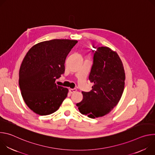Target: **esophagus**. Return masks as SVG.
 <instances>
[{"label": "esophagus", "mask_w": 155, "mask_h": 155, "mask_svg": "<svg viewBox=\"0 0 155 155\" xmlns=\"http://www.w3.org/2000/svg\"><path fill=\"white\" fill-rule=\"evenodd\" d=\"M76 91H77V89H70V90H69V92H70V93H71V94L74 93L76 92Z\"/></svg>", "instance_id": "esophagus-1"}]
</instances>
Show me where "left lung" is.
<instances>
[{"label":"left lung","mask_w":155,"mask_h":155,"mask_svg":"<svg viewBox=\"0 0 155 155\" xmlns=\"http://www.w3.org/2000/svg\"><path fill=\"white\" fill-rule=\"evenodd\" d=\"M89 80L94 84L90 92H82L83 100L77 104L80 112L89 118L106 115L119 102L124 87L125 72L116 51L99 47L93 57Z\"/></svg>","instance_id":"8db88e82"}]
</instances>
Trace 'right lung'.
<instances>
[{
  "label": "right lung",
  "mask_w": 155,
  "mask_h": 155,
  "mask_svg": "<svg viewBox=\"0 0 155 155\" xmlns=\"http://www.w3.org/2000/svg\"><path fill=\"white\" fill-rule=\"evenodd\" d=\"M78 42L53 39L38 43L26 54L19 72V85L28 107L36 114L50 115L58 110L69 90L57 85L65 71V61Z\"/></svg>",
  "instance_id": "right-lung-1"
}]
</instances>
